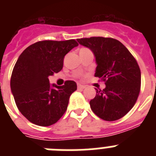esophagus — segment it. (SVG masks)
Returning a JSON list of instances; mask_svg holds the SVG:
<instances>
[{
  "instance_id": "obj_1",
  "label": "esophagus",
  "mask_w": 156,
  "mask_h": 156,
  "mask_svg": "<svg viewBox=\"0 0 156 156\" xmlns=\"http://www.w3.org/2000/svg\"><path fill=\"white\" fill-rule=\"evenodd\" d=\"M77 87H78V89H79V90H83V89H84L85 88V86H83V85H81V84H78L77 85Z\"/></svg>"
}]
</instances>
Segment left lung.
<instances>
[{
	"label": "left lung",
	"instance_id": "obj_1",
	"mask_svg": "<svg viewBox=\"0 0 156 156\" xmlns=\"http://www.w3.org/2000/svg\"><path fill=\"white\" fill-rule=\"evenodd\" d=\"M77 41L93 51L98 65L94 76L106 85L102 90L96 89L90 108L105 121L121 119L133 108L140 93L141 76L136 59L122 43L111 37Z\"/></svg>",
	"mask_w": 156,
	"mask_h": 156
}]
</instances>
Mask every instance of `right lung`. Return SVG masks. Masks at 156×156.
I'll use <instances>...</instances> for the list:
<instances>
[{"label": "right lung", "mask_w": 156, "mask_h": 156, "mask_svg": "<svg viewBox=\"0 0 156 156\" xmlns=\"http://www.w3.org/2000/svg\"><path fill=\"white\" fill-rule=\"evenodd\" d=\"M76 46L75 40L38 41L18 58L11 76V90L19 112L32 123L51 126L66 112L76 83L66 80L62 86L51 87L48 76L61 71L65 55Z\"/></svg>", "instance_id": "obj_1"}]
</instances>
